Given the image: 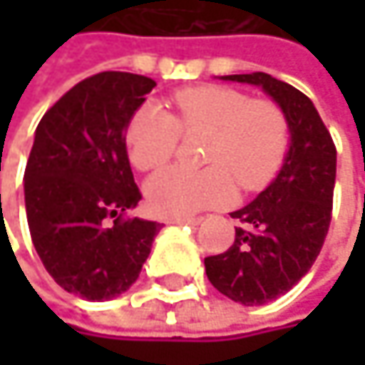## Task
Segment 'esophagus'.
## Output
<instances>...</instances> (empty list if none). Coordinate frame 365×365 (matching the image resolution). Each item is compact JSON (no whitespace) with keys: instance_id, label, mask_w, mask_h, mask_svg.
Masks as SVG:
<instances>
[{"instance_id":"esophagus-1","label":"esophagus","mask_w":365,"mask_h":365,"mask_svg":"<svg viewBox=\"0 0 365 365\" xmlns=\"http://www.w3.org/2000/svg\"><path fill=\"white\" fill-rule=\"evenodd\" d=\"M200 220L202 217H169L167 222L169 224H192V226H196V224H200Z\"/></svg>"}]
</instances>
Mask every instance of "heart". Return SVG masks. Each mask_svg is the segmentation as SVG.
Here are the masks:
<instances>
[{
	"label": "heart",
	"mask_w": 365,
	"mask_h": 365,
	"mask_svg": "<svg viewBox=\"0 0 365 365\" xmlns=\"http://www.w3.org/2000/svg\"><path fill=\"white\" fill-rule=\"evenodd\" d=\"M171 106L173 113L148 106L130 115L124 135L130 165L156 171L173 158L182 133H207L202 160L209 167H171L154 175L145 194L156 215L187 217L226 202L235 192L232 180L254 192L279 173L289 150V120L279 103L230 86L200 84L178 91Z\"/></svg>",
	"instance_id": "heart-1"
}]
</instances>
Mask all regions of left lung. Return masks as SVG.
Segmentation results:
<instances>
[{
	"label": "left lung",
	"instance_id": "8db88e82",
	"mask_svg": "<svg viewBox=\"0 0 365 365\" xmlns=\"http://www.w3.org/2000/svg\"><path fill=\"white\" fill-rule=\"evenodd\" d=\"M262 86L285 111L292 143L285 163L264 192L232 211L235 243L205 257L211 285L245 307L266 304L289 292L315 264L328 237L336 182V145L313 101L268 73L224 76Z\"/></svg>",
	"mask_w": 365,
	"mask_h": 365
}]
</instances>
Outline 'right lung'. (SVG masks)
I'll return each instance as SVG.
<instances>
[{"label": "right lung", "instance_id": "add662e5", "mask_svg": "<svg viewBox=\"0 0 365 365\" xmlns=\"http://www.w3.org/2000/svg\"><path fill=\"white\" fill-rule=\"evenodd\" d=\"M154 86L137 73H95L69 88L36 128L25 169L31 241L48 274L86 300L126 292L160 230L158 222L126 215L141 192L124 133Z\"/></svg>", "mask_w": 365, "mask_h": 365}]
</instances>
